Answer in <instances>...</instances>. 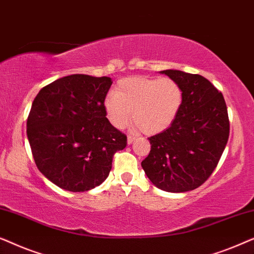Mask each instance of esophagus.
I'll return each instance as SVG.
<instances>
[{
	"label": "esophagus",
	"mask_w": 254,
	"mask_h": 254,
	"mask_svg": "<svg viewBox=\"0 0 254 254\" xmlns=\"http://www.w3.org/2000/svg\"><path fill=\"white\" fill-rule=\"evenodd\" d=\"M135 140H136V137L133 136V135H128V137H127V143H128V144H131Z\"/></svg>",
	"instance_id": "34e87169"
}]
</instances>
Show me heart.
I'll return each mask as SVG.
<instances>
[{"label":"heart","mask_w":254,"mask_h":254,"mask_svg":"<svg viewBox=\"0 0 254 254\" xmlns=\"http://www.w3.org/2000/svg\"><path fill=\"white\" fill-rule=\"evenodd\" d=\"M183 103V89L175 79L138 76L118 82L114 95L104 100V110L116 128L126 126L133 112L135 127L145 134H158L173 124Z\"/></svg>","instance_id":"b5f03b06"}]
</instances>
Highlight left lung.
<instances>
[{"mask_svg": "<svg viewBox=\"0 0 254 254\" xmlns=\"http://www.w3.org/2000/svg\"><path fill=\"white\" fill-rule=\"evenodd\" d=\"M161 74L179 83L184 103L171 126L148 138L151 149L141 165L157 189L189 192L209 178L223 154L230 131L227 105L203 76L173 69Z\"/></svg>", "mask_w": 254, "mask_h": 254, "instance_id": "1", "label": "left lung"}]
</instances>
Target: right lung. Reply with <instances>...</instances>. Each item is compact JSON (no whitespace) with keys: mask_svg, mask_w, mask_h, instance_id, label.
I'll use <instances>...</instances> for the list:
<instances>
[{"mask_svg":"<svg viewBox=\"0 0 254 254\" xmlns=\"http://www.w3.org/2000/svg\"><path fill=\"white\" fill-rule=\"evenodd\" d=\"M112 85L106 76L75 74L44 86L34 98L26 134L34 162L46 178L70 192L99 186L126 135L106 118L104 100Z\"/></svg>","mask_w":254,"mask_h":254,"instance_id":"right-lung-1","label":"right lung"}]
</instances>
